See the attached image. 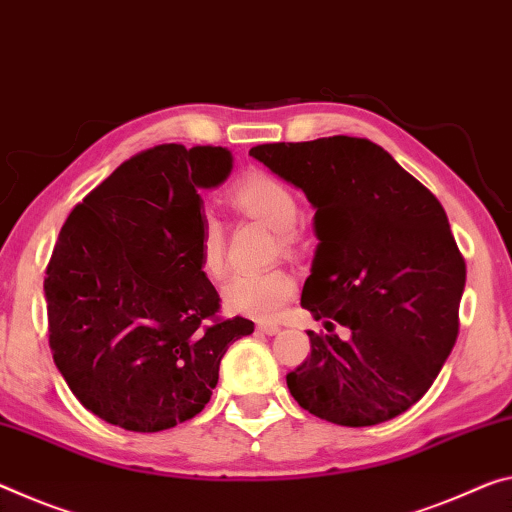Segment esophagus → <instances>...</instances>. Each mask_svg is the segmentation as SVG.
<instances>
[{
	"label": "esophagus",
	"instance_id": "34e87169",
	"mask_svg": "<svg viewBox=\"0 0 512 512\" xmlns=\"http://www.w3.org/2000/svg\"><path fill=\"white\" fill-rule=\"evenodd\" d=\"M257 330H259V332H264V335H278V332H280V326H275V323H266V321H262V323H257Z\"/></svg>",
	"mask_w": 512,
	"mask_h": 512
}]
</instances>
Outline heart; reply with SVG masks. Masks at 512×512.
Here are the masks:
<instances>
[{
  "instance_id": "heart-1",
  "label": "heart",
  "mask_w": 512,
  "mask_h": 512,
  "mask_svg": "<svg viewBox=\"0 0 512 512\" xmlns=\"http://www.w3.org/2000/svg\"><path fill=\"white\" fill-rule=\"evenodd\" d=\"M234 207L257 218L280 234L289 246L291 230L298 221V200L287 184L271 175L255 173L241 180L230 193ZM200 266L205 275L218 280L225 273V230L214 214H205L198 239ZM296 291V282L287 271L271 269L262 273H237L223 287V305L250 319L269 321L278 316Z\"/></svg>"
}]
</instances>
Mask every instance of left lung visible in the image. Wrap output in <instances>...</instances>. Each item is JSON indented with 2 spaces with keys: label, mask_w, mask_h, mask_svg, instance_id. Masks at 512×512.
I'll list each match as a JSON object with an SVG mask.
<instances>
[{
  "label": "left lung",
  "mask_w": 512,
  "mask_h": 512,
  "mask_svg": "<svg viewBox=\"0 0 512 512\" xmlns=\"http://www.w3.org/2000/svg\"><path fill=\"white\" fill-rule=\"evenodd\" d=\"M250 154L316 209L319 246L300 305L328 335L307 332L312 353L287 373L291 396L339 426L399 417L458 337L467 269L440 200L367 139L264 143Z\"/></svg>",
  "instance_id": "8db88e82"
}]
</instances>
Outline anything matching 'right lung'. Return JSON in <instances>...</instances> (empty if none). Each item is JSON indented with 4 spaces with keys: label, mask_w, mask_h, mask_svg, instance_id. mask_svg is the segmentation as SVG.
Segmentation results:
<instances>
[{
    "label": "right lung",
    "mask_w": 512,
    "mask_h": 512,
    "mask_svg": "<svg viewBox=\"0 0 512 512\" xmlns=\"http://www.w3.org/2000/svg\"><path fill=\"white\" fill-rule=\"evenodd\" d=\"M232 170V152L164 143L120 164L72 209L45 298L54 364L93 415L134 433L196 417L218 367L255 323L218 319L200 266L202 189Z\"/></svg>",
    "instance_id": "1"
}]
</instances>
